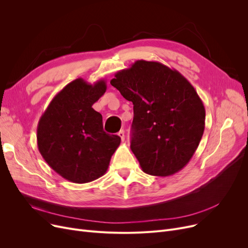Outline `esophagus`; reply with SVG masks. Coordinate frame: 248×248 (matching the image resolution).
I'll return each mask as SVG.
<instances>
[{
  "label": "esophagus",
  "instance_id": "obj_1",
  "mask_svg": "<svg viewBox=\"0 0 248 248\" xmlns=\"http://www.w3.org/2000/svg\"><path fill=\"white\" fill-rule=\"evenodd\" d=\"M120 136V138H121V140H122V141H124V129H122V131H120L119 132V134H117Z\"/></svg>",
  "mask_w": 248,
  "mask_h": 248
}]
</instances>
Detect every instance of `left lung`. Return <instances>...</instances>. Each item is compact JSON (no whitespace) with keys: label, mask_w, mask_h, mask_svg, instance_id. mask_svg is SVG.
Segmentation results:
<instances>
[{"label":"left lung","mask_w":248,"mask_h":248,"mask_svg":"<svg viewBox=\"0 0 248 248\" xmlns=\"http://www.w3.org/2000/svg\"><path fill=\"white\" fill-rule=\"evenodd\" d=\"M110 84L134 104L131 149L141 170L160 177L182 170L205 128V108L192 84L179 71L146 60L116 72Z\"/></svg>","instance_id":"1"}]
</instances>
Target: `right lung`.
Masks as SVG:
<instances>
[{"label":"right lung","instance_id":"right-lung-1","mask_svg":"<svg viewBox=\"0 0 248 248\" xmlns=\"http://www.w3.org/2000/svg\"><path fill=\"white\" fill-rule=\"evenodd\" d=\"M106 90L104 80L89 84L77 78L55 95L39 121V152L57 174L73 183H88L106 174L121 144L119 136L103 131L102 116L93 108Z\"/></svg>","mask_w":248,"mask_h":248}]
</instances>
